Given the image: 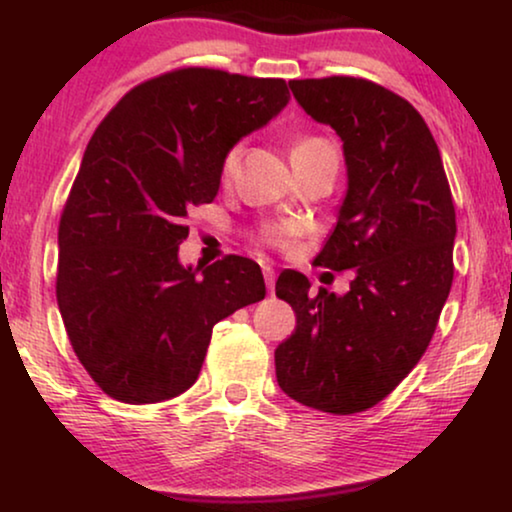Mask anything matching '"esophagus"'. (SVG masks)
Masks as SVG:
<instances>
[{
	"instance_id": "obj_1",
	"label": "esophagus",
	"mask_w": 512,
	"mask_h": 512,
	"mask_svg": "<svg viewBox=\"0 0 512 512\" xmlns=\"http://www.w3.org/2000/svg\"><path fill=\"white\" fill-rule=\"evenodd\" d=\"M263 275H265V286H268V293L272 296V293H275V270L263 268Z\"/></svg>"
}]
</instances>
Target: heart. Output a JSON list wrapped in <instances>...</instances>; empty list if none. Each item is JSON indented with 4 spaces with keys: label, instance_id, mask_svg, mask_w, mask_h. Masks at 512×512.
I'll return each mask as SVG.
<instances>
[{
    "label": "heart",
    "instance_id": "b5f03b06",
    "mask_svg": "<svg viewBox=\"0 0 512 512\" xmlns=\"http://www.w3.org/2000/svg\"><path fill=\"white\" fill-rule=\"evenodd\" d=\"M312 151H333V146L324 142V139H319V137H303V139H298L296 144H293L291 156H298V153H312ZM240 153H242L240 144L230 146L226 156H223V174H230L235 170L237 160H240ZM289 237H291L289 226L268 228V233H265V240H268L270 244H277V247H284V244L289 242Z\"/></svg>",
    "mask_w": 512,
    "mask_h": 512
}]
</instances>
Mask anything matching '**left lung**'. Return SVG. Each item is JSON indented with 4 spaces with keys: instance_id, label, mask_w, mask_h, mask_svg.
Masks as SVG:
<instances>
[{
    "instance_id": "left-lung-1",
    "label": "left lung",
    "mask_w": 512,
    "mask_h": 512,
    "mask_svg": "<svg viewBox=\"0 0 512 512\" xmlns=\"http://www.w3.org/2000/svg\"><path fill=\"white\" fill-rule=\"evenodd\" d=\"M300 107L342 139L347 193L314 263L354 270L345 296L282 272L296 331L275 349L277 382L307 408H373L417 366L454 277L457 216L429 125L401 95L354 76L289 81Z\"/></svg>"
}]
</instances>
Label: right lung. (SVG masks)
<instances>
[{"label": "right lung", "instance_id": "right-lung-1", "mask_svg": "<svg viewBox=\"0 0 512 512\" xmlns=\"http://www.w3.org/2000/svg\"><path fill=\"white\" fill-rule=\"evenodd\" d=\"M284 79L174 69L132 88L97 125L58 228L55 296L104 394L144 405L198 380L212 328L265 298L242 256L181 265L186 214L219 193L223 156L286 104Z\"/></svg>", "mask_w": 512, "mask_h": 512}]
</instances>
